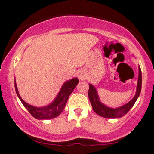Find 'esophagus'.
Instances as JSON below:
<instances>
[{
	"label": "esophagus",
	"mask_w": 154,
	"mask_h": 154,
	"mask_svg": "<svg viewBox=\"0 0 154 154\" xmlns=\"http://www.w3.org/2000/svg\"><path fill=\"white\" fill-rule=\"evenodd\" d=\"M77 77L79 78V80H84L85 78H86V74H85V73L83 72V71H80L77 72Z\"/></svg>",
	"instance_id": "34e87169"
}]
</instances>
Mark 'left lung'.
<instances>
[{
  "label": "left lung",
  "instance_id": "left-lung-1",
  "mask_svg": "<svg viewBox=\"0 0 154 154\" xmlns=\"http://www.w3.org/2000/svg\"><path fill=\"white\" fill-rule=\"evenodd\" d=\"M141 89H142V71H141V68L139 67V77H138V83L137 87H136V94H135L134 97L126 104L115 109L106 106V105H104L100 101V98L98 97L95 87L90 83L88 95L93 110L97 115H99L101 117L107 118V119H116V118L122 117L130 111V109L133 107L134 103H136V100L139 97L141 92Z\"/></svg>",
  "mask_w": 154,
  "mask_h": 154
}]
</instances>
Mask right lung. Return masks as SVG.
I'll use <instances>...</instances> for the list:
<instances>
[{
	"label": "right lung",
	"instance_id": "1",
	"mask_svg": "<svg viewBox=\"0 0 154 154\" xmlns=\"http://www.w3.org/2000/svg\"><path fill=\"white\" fill-rule=\"evenodd\" d=\"M79 80L77 78H73L66 81L63 85L60 92L57 94L54 102H52L48 106L43 107L32 106L27 103H26L25 101H24L21 97V96H20L19 93H18L15 81V88L17 95L19 97L20 100L23 103L24 107L28 110L31 116L35 118V119L41 120V119H51L58 116L63 111L66 103L68 101V97L73 92V91H74V89L77 86Z\"/></svg>",
	"mask_w": 154,
	"mask_h": 154
}]
</instances>
